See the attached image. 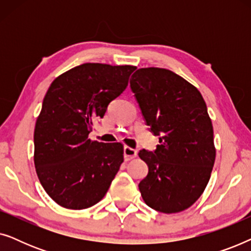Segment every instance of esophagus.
<instances>
[{
  "label": "esophagus",
  "mask_w": 251,
  "mask_h": 251,
  "mask_svg": "<svg viewBox=\"0 0 251 251\" xmlns=\"http://www.w3.org/2000/svg\"><path fill=\"white\" fill-rule=\"evenodd\" d=\"M123 156H125L126 161L131 160L133 157L137 156V151L131 149V147L129 146H125V149H123Z\"/></svg>",
  "instance_id": "esophagus-1"
}]
</instances>
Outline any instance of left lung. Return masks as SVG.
Listing matches in <instances>:
<instances>
[{
    "instance_id": "left-lung-1",
    "label": "left lung",
    "mask_w": 251,
    "mask_h": 251,
    "mask_svg": "<svg viewBox=\"0 0 251 251\" xmlns=\"http://www.w3.org/2000/svg\"><path fill=\"white\" fill-rule=\"evenodd\" d=\"M130 88L160 143L153 152L138 153L149 167L138 185L143 200L163 214L183 211L203 193L215 163L207 105L194 85L164 68H139Z\"/></svg>"
}]
</instances>
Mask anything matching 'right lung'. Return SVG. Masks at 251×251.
<instances>
[{
	"instance_id": "add662e5",
	"label": "right lung",
	"mask_w": 251,
	"mask_h": 251,
	"mask_svg": "<svg viewBox=\"0 0 251 251\" xmlns=\"http://www.w3.org/2000/svg\"><path fill=\"white\" fill-rule=\"evenodd\" d=\"M135 68L82 64L48 89L34 130V163L41 185L61 207H92L107 193L123 162V145L88 136L126 90Z\"/></svg>"
}]
</instances>
